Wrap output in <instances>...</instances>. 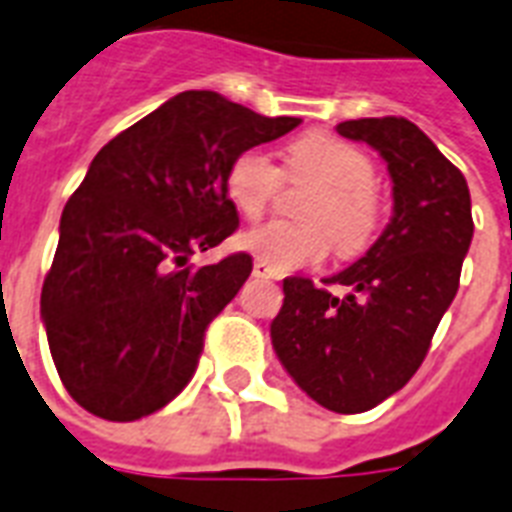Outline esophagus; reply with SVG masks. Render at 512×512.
Here are the masks:
<instances>
[{
  "instance_id": "esophagus-1",
  "label": "esophagus",
  "mask_w": 512,
  "mask_h": 512,
  "mask_svg": "<svg viewBox=\"0 0 512 512\" xmlns=\"http://www.w3.org/2000/svg\"><path fill=\"white\" fill-rule=\"evenodd\" d=\"M253 275H256V277H267V280H275V277H280L275 272V269L269 267L267 261H256V264H253Z\"/></svg>"
}]
</instances>
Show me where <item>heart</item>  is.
Segmentation results:
<instances>
[{"label": "heart", "instance_id": "1", "mask_svg": "<svg viewBox=\"0 0 512 512\" xmlns=\"http://www.w3.org/2000/svg\"><path fill=\"white\" fill-rule=\"evenodd\" d=\"M283 173L288 181H312L318 189L304 205L307 224L269 221L240 237V245L275 272L318 264L334 243L339 256L368 251L384 221L376 192V162L350 141L328 133H304L288 146L280 170L261 149H245L227 170V194L245 219H259L275 200Z\"/></svg>", "mask_w": 512, "mask_h": 512}]
</instances>
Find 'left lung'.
Returning <instances> with one entry per match:
<instances>
[{
    "label": "left lung",
    "instance_id": "1",
    "mask_svg": "<svg viewBox=\"0 0 512 512\" xmlns=\"http://www.w3.org/2000/svg\"><path fill=\"white\" fill-rule=\"evenodd\" d=\"M336 130L382 154L395 211L366 256L326 277L323 288L310 277H285L272 347L312 400L360 414L422 366L457 296L473 213L462 170L406 117L347 120ZM326 284H342L345 293L331 294Z\"/></svg>",
    "mask_w": 512,
    "mask_h": 512
}]
</instances>
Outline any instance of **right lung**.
Returning a JSON list of instances; mask_svg holds the SVG:
<instances>
[{
  "label": "right lung",
  "instance_id": "obj_1",
  "mask_svg": "<svg viewBox=\"0 0 512 512\" xmlns=\"http://www.w3.org/2000/svg\"><path fill=\"white\" fill-rule=\"evenodd\" d=\"M213 90H186L95 154L69 197L42 320L63 387L79 406L133 422L184 390L205 331L253 269L248 253L194 267L237 229L227 170L237 154L291 133Z\"/></svg>",
  "mask_w": 512,
  "mask_h": 512
}]
</instances>
